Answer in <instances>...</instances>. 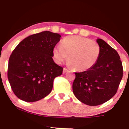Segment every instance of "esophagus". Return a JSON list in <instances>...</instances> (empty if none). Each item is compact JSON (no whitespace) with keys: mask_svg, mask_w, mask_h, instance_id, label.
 I'll return each mask as SVG.
<instances>
[{"mask_svg":"<svg viewBox=\"0 0 129 129\" xmlns=\"http://www.w3.org/2000/svg\"><path fill=\"white\" fill-rule=\"evenodd\" d=\"M68 72V69H66V68H63V73H66V72Z\"/></svg>","mask_w":129,"mask_h":129,"instance_id":"34e87169","label":"esophagus"}]
</instances>
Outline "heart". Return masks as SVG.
Returning <instances> with one entry per match:
<instances>
[{
	"instance_id": "1",
	"label": "heart",
	"mask_w": 129,
	"mask_h": 129,
	"mask_svg": "<svg viewBox=\"0 0 129 129\" xmlns=\"http://www.w3.org/2000/svg\"><path fill=\"white\" fill-rule=\"evenodd\" d=\"M101 47L96 41L80 36L63 38L61 45L54 47L53 56L57 63L62 62L68 57L69 64L78 71L90 69L97 62Z\"/></svg>"
}]
</instances>
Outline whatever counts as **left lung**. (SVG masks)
<instances>
[{
  "label": "left lung",
  "mask_w": 129,
  "mask_h": 129,
  "mask_svg": "<svg viewBox=\"0 0 129 129\" xmlns=\"http://www.w3.org/2000/svg\"><path fill=\"white\" fill-rule=\"evenodd\" d=\"M101 53L97 62L88 70L75 73L73 91L76 98L88 106L106 103L114 96L123 76L117 51L103 39H98Z\"/></svg>",
  "instance_id": "left-lung-1"
}]
</instances>
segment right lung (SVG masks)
Instances as JSON below:
<instances>
[{
  "label": "right lung",
  "instance_id": "right-lung-1",
  "mask_svg": "<svg viewBox=\"0 0 129 129\" xmlns=\"http://www.w3.org/2000/svg\"><path fill=\"white\" fill-rule=\"evenodd\" d=\"M59 34L45 31L31 35L14 48L8 61V79L14 94L26 102L38 101L51 91L63 68L53 61Z\"/></svg>",
  "mask_w": 129,
  "mask_h": 129
}]
</instances>
